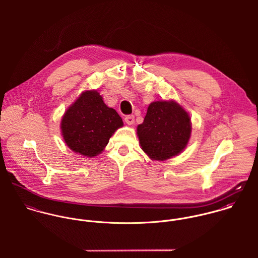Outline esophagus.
Returning <instances> with one entry per match:
<instances>
[{"label":"esophagus","instance_id":"esophagus-1","mask_svg":"<svg viewBox=\"0 0 258 258\" xmlns=\"http://www.w3.org/2000/svg\"><path fill=\"white\" fill-rule=\"evenodd\" d=\"M134 121H135L134 115H127V116L125 117V122H126L128 125L134 124Z\"/></svg>","mask_w":258,"mask_h":258}]
</instances>
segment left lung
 Returning a JSON list of instances; mask_svg holds the SVG:
<instances>
[{
  "instance_id": "1",
  "label": "left lung",
  "mask_w": 258,
  "mask_h": 258,
  "mask_svg": "<svg viewBox=\"0 0 258 258\" xmlns=\"http://www.w3.org/2000/svg\"><path fill=\"white\" fill-rule=\"evenodd\" d=\"M188 114L175 101H155L137 127L142 150L153 160L165 161L184 150L190 137Z\"/></svg>"
}]
</instances>
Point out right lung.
I'll return each mask as SVG.
<instances>
[{"mask_svg":"<svg viewBox=\"0 0 258 258\" xmlns=\"http://www.w3.org/2000/svg\"><path fill=\"white\" fill-rule=\"evenodd\" d=\"M123 126L122 118L109 108L96 90L83 92L64 113L61 132L67 145L86 157H94Z\"/></svg>","mask_w":258,"mask_h":258,"instance_id":"right-lung-1","label":"right lung"}]
</instances>
